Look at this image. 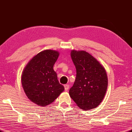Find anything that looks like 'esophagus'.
<instances>
[{
    "instance_id": "esophagus-1",
    "label": "esophagus",
    "mask_w": 132,
    "mask_h": 132,
    "mask_svg": "<svg viewBox=\"0 0 132 132\" xmlns=\"http://www.w3.org/2000/svg\"><path fill=\"white\" fill-rule=\"evenodd\" d=\"M64 90H65V91H68L69 90V85L68 84L64 85Z\"/></svg>"
}]
</instances>
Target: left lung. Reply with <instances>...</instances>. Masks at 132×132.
<instances>
[{
	"mask_svg": "<svg viewBox=\"0 0 132 132\" xmlns=\"http://www.w3.org/2000/svg\"><path fill=\"white\" fill-rule=\"evenodd\" d=\"M72 60L77 70L75 82L69 95L81 109L96 108L102 102L108 87V77L104 67L85 51L72 50Z\"/></svg>",
	"mask_w": 132,
	"mask_h": 132,
	"instance_id": "8db88e82",
	"label": "left lung"
}]
</instances>
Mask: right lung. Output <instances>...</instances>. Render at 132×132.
<instances>
[{
	"instance_id": "1",
	"label": "right lung",
	"mask_w": 132,
	"mask_h": 132,
	"mask_svg": "<svg viewBox=\"0 0 132 132\" xmlns=\"http://www.w3.org/2000/svg\"><path fill=\"white\" fill-rule=\"evenodd\" d=\"M59 56L57 51L46 50L35 55L21 75L23 90L30 101L40 106L51 103L63 92L53 66Z\"/></svg>"
}]
</instances>
